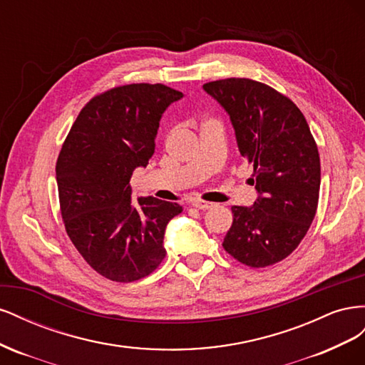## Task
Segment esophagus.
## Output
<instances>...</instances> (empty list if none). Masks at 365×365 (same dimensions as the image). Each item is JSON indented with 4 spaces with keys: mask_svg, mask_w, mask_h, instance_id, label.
I'll use <instances>...</instances> for the list:
<instances>
[{
    "mask_svg": "<svg viewBox=\"0 0 365 365\" xmlns=\"http://www.w3.org/2000/svg\"><path fill=\"white\" fill-rule=\"evenodd\" d=\"M192 205L197 210H208V208H213L216 204L210 202V201H204V200H196V201H193Z\"/></svg>",
    "mask_w": 365,
    "mask_h": 365,
    "instance_id": "34e87169",
    "label": "esophagus"
}]
</instances>
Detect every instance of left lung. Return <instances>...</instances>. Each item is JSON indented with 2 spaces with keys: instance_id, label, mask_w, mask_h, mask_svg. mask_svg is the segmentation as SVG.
Segmentation results:
<instances>
[{
  "instance_id": "1",
  "label": "left lung",
  "mask_w": 365,
  "mask_h": 365,
  "mask_svg": "<svg viewBox=\"0 0 365 365\" xmlns=\"http://www.w3.org/2000/svg\"><path fill=\"white\" fill-rule=\"evenodd\" d=\"M204 90L230 114L259 193L251 207H231L233 225L222 247L247 267H271L300 245L315 217L322 182L317 143L297 105L267 83L230 77L207 82Z\"/></svg>"
}]
</instances>
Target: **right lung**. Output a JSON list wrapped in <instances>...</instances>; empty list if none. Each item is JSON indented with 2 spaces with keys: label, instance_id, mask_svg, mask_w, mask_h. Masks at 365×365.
Wrapping results in <instances>:
<instances>
[{
  "label": "right lung",
  "instance_id": "obj_1",
  "mask_svg": "<svg viewBox=\"0 0 365 365\" xmlns=\"http://www.w3.org/2000/svg\"><path fill=\"white\" fill-rule=\"evenodd\" d=\"M181 97L163 83L111 88L82 108L63 141L56 163L63 225L105 279L140 280L165 257V225L182 207L152 196L132 201L129 181L149 164L161 115Z\"/></svg>",
  "mask_w": 365,
  "mask_h": 365
}]
</instances>
